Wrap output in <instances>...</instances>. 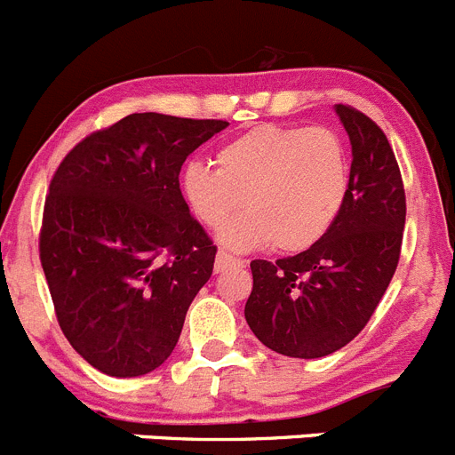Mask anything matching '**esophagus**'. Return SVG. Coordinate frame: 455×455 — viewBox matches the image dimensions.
I'll return each mask as SVG.
<instances>
[{"label":"esophagus","mask_w":455,"mask_h":455,"mask_svg":"<svg viewBox=\"0 0 455 455\" xmlns=\"http://www.w3.org/2000/svg\"><path fill=\"white\" fill-rule=\"evenodd\" d=\"M230 267H246V262L239 259V257H232L230 252L219 251V255H216V271H225V268Z\"/></svg>","instance_id":"obj_1"}]
</instances>
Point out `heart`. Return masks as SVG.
I'll use <instances>...</instances> for the list:
<instances>
[{
    "instance_id": "1",
    "label": "heart",
    "mask_w": 455,
    "mask_h": 455,
    "mask_svg": "<svg viewBox=\"0 0 455 455\" xmlns=\"http://www.w3.org/2000/svg\"><path fill=\"white\" fill-rule=\"evenodd\" d=\"M216 168L188 164L182 193L191 214L212 230L232 220L223 243L236 251L273 243L305 251L339 214L348 188L347 148L328 124H257L225 140Z\"/></svg>"
}]
</instances>
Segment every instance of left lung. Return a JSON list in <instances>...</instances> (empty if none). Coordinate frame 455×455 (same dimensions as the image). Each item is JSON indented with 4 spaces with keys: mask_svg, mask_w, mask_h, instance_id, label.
Listing matches in <instances>:
<instances>
[{
    "mask_svg": "<svg viewBox=\"0 0 455 455\" xmlns=\"http://www.w3.org/2000/svg\"><path fill=\"white\" fill-rule=\"evenodd\" d=\"M337 116L353 148L339 214L307 251L251 262V331L271 351L303 360L331 355L363 332L403 243L405 188L387 136L348 104H337Z\"/></svg>",
    "mask_w": 455,
    "mask_h": 455,
    "instance_id": "1",
    "label": "left lung"
}]
</instances>
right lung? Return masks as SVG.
I'll return each instance as SVG.
<instances>
[{"mask_svg":"<svg viewBox=\"0 0 455 455\" xmlns=\"http://www.w3.org/2000/svg\"><path fill=\"white\" fill-rule=\"evenodd\" d=\"M228 124L124 116L79 140L56 168L40 264L63 335L107 376L162 367L212 277L216 246L188 214L180 171Z\"/></svg>","mask_w":455,"mask_h":455,"instance_id":"obj_1","label":"right lung"}]
</instances>
